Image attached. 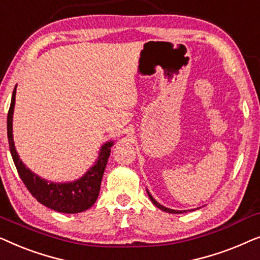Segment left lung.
Wrapping results in <instances>:
<instances>
[{"label": "left lung", "mask_w": 260, "mask_h": 260, "mask_svg": "<svg viewBox=\"0 0 260 260\" xmlns=\"http://www.w3.org/2000/svg\"><path fill=\"white\" fill-rule=\"evenodd\" d=\"M147 193H148V195H149V198H150V200H151L152 204H154V205L156 206V207L159 208V209H161V211H163V212L172 213V214H181V213H186V212H187V211H176V209H170V208H167V207H165V206H162L161 204H158V202L156 201L155 199L151 197V194L149 193V190H148V189H147ZM190 211H193V209H190Z\"/></svg>", "instance_id": "1"}]
</instances>
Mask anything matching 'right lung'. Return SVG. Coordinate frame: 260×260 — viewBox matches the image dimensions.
I'll use <instances>...</instances> for the list:
<instances>
[{
	"mask_svg": "<svg viewBox=\"0 0 260 260\" xmlns=\"http://www.w3.org/2000/svg\"><path fill=\"white\" fill-rule=\"evenodd\" d=\"M15 95L16 86L13 91L8 118H7V133H8L10 154L24 186L40 204L53 211L74 214V213L84 212L92 207L98 199L103 174H104L106 163L111 152L113 141H109L102 145L94 165L90 167V169L80 179L71 181V182H52V181L42 179L31 172L29 168H27L17 154L15 144H14L13 115L14 108H15Z\"/></svg>",
	"mask_w": 260,
	"mask_h": 260,
	"instance_id": "add662e5",
	"label": "right lung"
}]
</instances>
